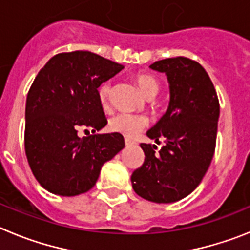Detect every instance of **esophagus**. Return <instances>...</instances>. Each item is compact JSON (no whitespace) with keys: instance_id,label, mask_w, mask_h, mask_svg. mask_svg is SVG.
<instances>
[{"instance_id":"34e87169","label":"esophagus","mask_w":250,"mask_h":250,"mask_svg":"<svg viewBox=\"0 0 250 250\" xmlns=\"http://www.w3.org/2000/svg\"><path fill=\"white\" fill-rule=\"evenodd\" d=\"M134 144H135V141L131 140V139L129 138H125V145H126V146H130V145H134Z\"/></svg>"}]
</instances>
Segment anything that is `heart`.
I'll list each match as a JSON object with an SVG mask.
<instances>
[{
    "label": "heart",
    "mask_w": 250,
    "mask_h": 250,
    "mask_svg": "<svg viewBox=\"0 0 250 250\" xmlns=\"http://www.w3.org/2000/svg\"><path fill=\"white\" fill-rule=\"evenodd\" d=\"M134 80L139 85L140 90L144 92L146 96L151 98L158 92L159 83L155 77L150 76L147 74H136L134 76ZM110 94H111V85L109 83H105L100 86L99 89V100L100 104L106 107L109 104ZM149 120L144 115L127 114V112H120V114L114 115L109 120L110 131L120 134L126 138H134V136L140 132L147 125Z\"/></svg>",
    "instance_id": "1"
}]
</instances>
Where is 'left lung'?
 Wrapping results in <instances>:
<instances>
[{"label": "left lung", "mask_w": 250, "mask_h": 250, "mask_svg": "<svg viewBox=\"0 0 250 250\" xmlns=\"http://www.w3.org/2000/svg\"><path fill=\"white\" fill-rule=\"evenodd\" d=\"M151 70L167 75V110L146 132L156 145L141 144L145 161L131 175L132 189L149 202L167 204L188 196L200 184L215 150L219 101L210 77L187 57L156 61Z\"/></svg>", "instance_id": "8db88e82"}]
</instances>
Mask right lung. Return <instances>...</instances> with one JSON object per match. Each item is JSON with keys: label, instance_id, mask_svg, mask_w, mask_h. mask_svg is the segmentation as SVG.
<instances>
[{"label": "right lung", "instance_id": "obj_1", "mask_svg": "<svg viewBox=\"0 0 250 250\" xmlns=\"http://www.w3.org/2000/svg\"><path fill=\"white\" fill-rule=\"evenodd\" d=\"M123 68L90 51H74L55 55L40 70L26 100L25 150L43 189L61 196L86 193L103 165L124 149L120 134H95L107 124L98 89ZM80 127L94 134L80 138Z\"/></svg>", "mask_w": 250, "mask_h": 250}]
</instances>
